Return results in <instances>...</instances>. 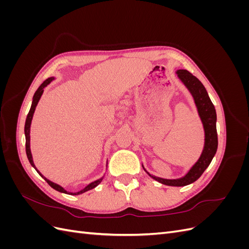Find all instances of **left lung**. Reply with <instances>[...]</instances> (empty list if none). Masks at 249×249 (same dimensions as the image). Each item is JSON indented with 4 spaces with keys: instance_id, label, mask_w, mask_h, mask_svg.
<instances>
[{
    "instance_id": "8db88e82",
    "label": "left lung",
    "mask_w": 249,
    "mask_h": 249,
    "mask_svg": "<svg viewBox=\"0 0 249 249\" xmlns=\"http://www.w3.org/2000/svg\"><path fill=\"white\" fill-rule=\"evenodd\" d=\"M176 73L178 79L183 83V85L192 95L195 107H196L198 113V116L201 120L203 132H205V144H203L202 152L198 158V160L192 165L190 169L186 172V175L178 178H163L156 177L154 175H150V173L144 168V166H143V164L142 168L144 169V171L150 178L163 185L173 187H184L194 183L195 180H197L200 178L203 171L209 167L210 163L212 162L213 158L217 152V115L214 105L211 102L210 96L205 86L202 85V83L186 70H178Z\"/></svg>"
}]
</instances>
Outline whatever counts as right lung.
Returning a JSON list of instances; mask_svg holds the SVG:
<instances>
[{
    "mask_svg": "<svg viewBox=\"0 0 249 249\" xmlns=\"http://www.w3.org/2000/svg\"><path fill=\"white\" fill-rule=\"evenodd\" d=\"M55 80V78L54 77H51V78H49V79H47L46 81H44L42 84L38 87V89L36 90L35 91V93H34V95H33V100H32V105H31V108H30V111H29V113H28V116H27V118H26V124H25V136H26V153H27V157H28V160H29V162H30V164L32 165V167H34L35 168V170L38 172V175L46 180V182L53 188V189H55V190H57L58 192H61V193H65V194H70V195H79V194H82V193H85V192H87V191H89V190H91V189H93V188H95L97 185H100L101 184V182L103 180V178H104V177H105V173L104 175L100 178H97V179H95V180H93V182H91V183H89L86 187H84L83 188L82 190H80V191H78V192H67L64 188L62 187V186H60V185H58V184H56V183H54V182H52V180H50L49 178H47L46 177H44L42 173L36 168V166H35V164H34V161H33V157H32V153H31V147H30V131H31V124H32V119H33V115H34V112H35V109H36V107H37V104H38V102H39V100H40V97H41V95H42V93H43V91H44V88H46L50 83H52L53 81ZM107 165H108V160H107V162H106V170H107Z\"/></svg>",
    "mask_w": 249,
    "mask_h": 249,
    "instance_id": "right-lung-1",
    "label": "right lung"
}]
</instances>
